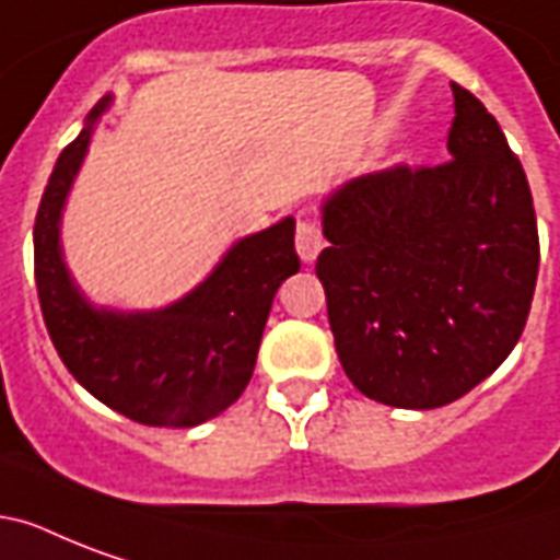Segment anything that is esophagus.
Returning <instances> with one entry per match:
<instances>
[{
	"instance_id": "1",
	"label": "esophagus",
	"mask_w": 560,
	"mask_h": 560,
	"mask_svg": "<svg viewBox=\"0 0 560 560\" xmlns=\"http://www.w3.org/2000/svg\"><path fill=\"white\" fill-rule=\"evenodd\" d=\"M325 246V237H323V229L316 226V220H299L296 223V249H299V258L305 264L316 261V255L319 249Z\"/></svg>"
}]
</instances>
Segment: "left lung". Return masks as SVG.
<instances>
[{
  "instance_id": "left-lung-1",
  "label": "left lung",
  "mask_w": 560,
  "mask_h": 560,
  "mask_svg": "<svg viewBox=\"0 0 560 560\" xmlns=\"http://www.w3.org/2000/svg\"><path fill=\"white\" fill-rule=\"evenodd\" d=\"M453 86L451 160L392 165L323 206L316 276L334 346L366 398L435 409L503 363L529 319L538 220L497 118Z\"/></svg>"
}]
</instances>
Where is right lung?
Instances as JSON below:
<instances>
[{"label": "right lung", "instance_id": "right-lung-1", "mask_svg": "<svg viewBox=\"0 0 560 560\" xmlns=\"http://www.w3.org/2000/svg\"><path fill=\"white\" fill-rule=\"evenodd\" d=\"M107 104L101 98L83 133L66 144L39 200V307L63 366L101 404L148 427H194L232 407L253 377L276 290L299 272L296 220L237 241L200 288L165 311L116 314L90 305L60 255V209Z\"/></svg>", "mask_w": 560, "mask_h": 560}]
</instances>
